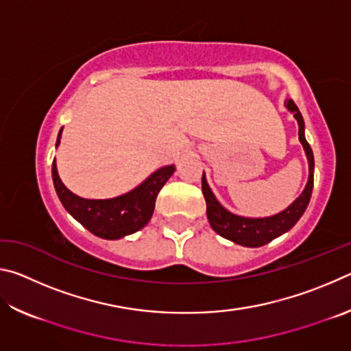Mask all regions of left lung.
I'll return each mask as SVG.
<instances>
[{
  "instance_id": "1",
  "label": "left lung",
  "mask_w": 351,
  "mask_h": 351,
  "mask_svg": "<svg viewBox=\"0 0 351 351\" xmlns=\"http://www.w3.org/2000/svg\"><path fill=\"white\" fill-rule=\"evenodd\" d=\"M285 105H287V108L291 112H294V117L297 119V122H299V139L305 148L308 164H310V178H308L306 187L304 192H302L300 197L297 198L288 209H285L283 212L277 213V215L268 218H245L234 215V213L226 210L224 207L218 203L217 198L213 197L210 187L207 186L206 176L203 175L201 187H203V195L207 204V218H209L212 229L215 230L217 234L224 237V239L237 243V245L246 247H258L277 239V237H280L282 234L288 232V230L299 221V218L304 215L306 206L310 203L314 184L313 150L305 139V122L299 108H297V105L294 104V100L288 99Z\"/></svg>"
}]
</instances>
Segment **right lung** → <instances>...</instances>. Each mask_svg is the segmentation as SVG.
<instances>
[{"label": "right lung", "mask_w": 351, "mask_h": 351, "mask_svg": "<svg viewBox=\"0 0 351 351\" xmlns=\"http://www.w3.org/2000/svg\"><path fill=\"white\" fill-rule=\"evenodd\" d=\"M62 133V132H60ZM58 133L57 145L60 142ZM175 165L159 169L139 187L112 199H85L63 186L57 173L56 159L52 162V180L56 192L71 215L90 230L106 240H117L144 228L150 221L159 190L173 175Z\"/></svg>", "instance_id": "1"}]
</instances>
